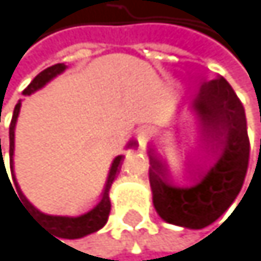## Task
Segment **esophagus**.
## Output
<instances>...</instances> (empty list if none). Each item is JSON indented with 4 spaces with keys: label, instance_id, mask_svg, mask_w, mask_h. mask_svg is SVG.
Masks as SVG:
<instances>
[{
    "label": "esophagus",
    "instance_id": "obj_1",
    "mask_svg": "<svg viewBox=\"0 0 261 261\" xmlns=\"http://www.w3.org/2000/svg\"><path fill=\"white\" fill-rule=\"evenodd\" d=\"M148 138H149V132L148 130H143V132H140V135H138V140H140L142 145H145L148 142Z\"/></svg>",
    "mask_w": 261,
    "mask_h": 261
}]
</instances>
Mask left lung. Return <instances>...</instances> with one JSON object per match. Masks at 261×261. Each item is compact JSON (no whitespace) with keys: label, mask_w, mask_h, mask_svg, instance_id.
Wrapping results in <instances>:
<instances>
[{"label":"left lung","mask_w":261,"mask_h":261,"mask_svg":"<svg viewBox=\"0 0 261 261\" xmlns=\"http://www.w3.org/2000/svg\"><path fill=\"white\" fill-rule=\"evenodd\" d=\"M192 109L198 116L200 142L213 164L197 170V182L175 186L167 164L149 148L152 203L165 222L184 228H205L216 222L238 197L249 165L246 113L230 83L219 77L205 82Z\"/></svg>","instance_id":"8db88e82"}]
</instances>
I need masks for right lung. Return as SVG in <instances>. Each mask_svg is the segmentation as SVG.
Masks as SVG:
<instances>
[{"mask_svg":"<svg viewBox=\"0 0 261 261\" xmlns=\"http://www.w3.org/2000/svg\"><path fill=\"white\" fill-rule=\"evenodd\" d=\"M66 70V66L63 63L60 64H55V66H50L47 67L45 70L40 72L39 75L34 77V80L23 89V94L25 96H30L33 94L37 89H40L42 86H45L50 80H53L56 75H60L61 72ZM20 107L21 103L18 102L14 109V115H12V121H11V126H9V156H11V172H12V179H14V184H15V189H17V194L20 195V200L21 203L25 205L27 211L39 221L42 225L48 227L50 230L55 231V234H60V238H66V240H77V238H83V236L89 234V233H94L97 230H100L105 224H107V219H109V214H110V197H109V192H110V187L116 178V173L119 172V165H121V161H123V156H116L112 162V167H110V172H109V178H107V182H105V187H103V192L100 194V201L97 205L91 210L88 211L82 216H77V217H69V216H50V214H44L40 213L37 208H34L31 203L28 201V198L23 195V192L20 191V186L15 179V175H14V140H15V124H17V118H18V113H20ZM137 143L132 140L127 143V148L130 146H135ZM3 173L7 175V172H4L6 167H4V162H3ZM9 178V176H7ZM11 182V179H9ZM12 186V184H11ZM14 191V187H12ZM15 194V191H14ZM15 194V195H17Z\"/></svg>","mask_w":261,"mask_h":261,"instance_id":"1","label":"right lung"}]
</instances>
